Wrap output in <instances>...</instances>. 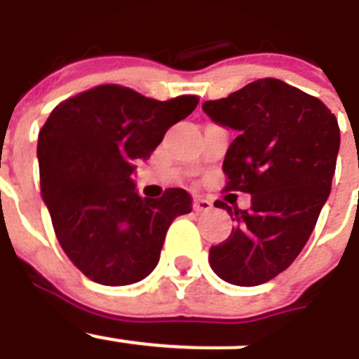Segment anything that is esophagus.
<instances>
[{
	"label": "esophagus",
	"instance_id": "esophagus-1",
	"mask_svg": "<svg viewBox=\"0 0 359 359\" xmlns=\"http://www.w3.org/2000/svg\"><path fill=\"white\" fill-rule=\"evenodd\" d=\"M211 208H212V203L209 202V200L202 198V196H195V200H193V209H195L196 212L209 211Z\"/></svg>",
	"mask_w": 359,
	"mask_h": 359
}]
</instances>
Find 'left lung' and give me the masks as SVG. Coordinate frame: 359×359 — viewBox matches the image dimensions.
Here are the masks:
<instances>
[{
    "instance_id": "8db88e82",
    "label": "left lung",
    "mask_w": 359,
    "mask_h": 359,
    "mask_svg": "<svg viewBox=\"0 0 359 359\" xmlns=\"http://www.w3.org/2000/svg\"><path fill=\"white\" fill-rule=\"evenodd\" d=\"M202 109L238 132L224 159V189L250 195L248 209L215 202L236 227L209 248V264L236 286L268 283L304 248L331 193L338 121L320 100L277 79L250 82Z\"/></svg>"
}]
</instances>
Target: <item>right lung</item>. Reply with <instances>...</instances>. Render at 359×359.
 <instances>
[{"mask_svg": "<svg viewBox=\"0 0 359 359\" xmlns=\"http://www.w3.org/2000/svg\"><path fill=\"white\" fill-rule=\"evenodd\" d=\"M198 96L159 102L103 83L60 102L39 132L41 195L66 256L105 286L144 279L157 266L173 219L191 212L180 187L137 195L135 161L148 159L168 128L195 111Z\"/></svg>", "mask_w": 359, "mask_h": 359, "instance_id": "1", "label": "right lung"}]
</instances>
